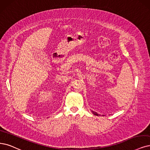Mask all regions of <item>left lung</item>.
<instances>
[{
  "label": "left lung",
  "instance_id": "obj_1",
  "mask_svg": "<svg viewBox=\"0 0 150 150\" xmlns=\"http://www.w3.org/2000/svg\"><path fill=\"white\" fill-rule=\"evenodd\" d=\"M92 113L94 114V115H97V116H99V115H99L97 112H94V111H93L92 110Z\"/></svg>",
  "mask_w": 150,
  "mask_h": 150
}]
</instances>
